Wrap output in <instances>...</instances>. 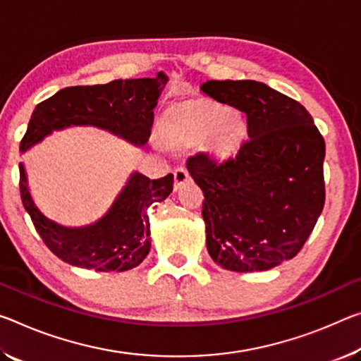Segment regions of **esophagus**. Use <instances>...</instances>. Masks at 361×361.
I'll list each match as a JSON object with an SVG mask.
<instances>
[{
	"label": "esophagus",
	"mask_w": 361,
	"mask_h": 361,
	"mask_svg": "<svg viewBox=\"0 0 361 361\" xmlns=\"http://www.w3.org/2000/svg\"><path fill=\"white\" fill-rule=\"evenodd\" d=\"M173 175H175V190H178V188H180L181 185H185V183H186L188 180H190V173H188L186 167L175 169Z\"/></svg>",
	"instance_id": "1"
}]
</instances>
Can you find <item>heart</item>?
Returning <instances> with one entry per match:
<instances>
[{
    "label": "heart",
    "mask_w": 361,
    "mask_h": 361,
    "mask_svg": "<svg viewBox=\"0 0 361 361\" xmlns=\"http://www.w3.org/2000/svg\"><path fill=\"white\" fill-rule=\"evenodd\" d=\"M247 128L236 111H225L219 102L192 99L171 107L165 116L164 138L169 142L197 141L212 156L230 157L241 146Z\"/></svg>",
    "instance_id": "obj_1"
}]
</instances>
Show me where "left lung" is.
Listing matches in <instances>:
<instances>
[{
    "instance_id": "left-lung-1",
    "label": "left lung",
    "mask_w": 361,
    "mask_h": 361,
    "mask_svg": "<svg viewBox=\"0 0 361 361\" xmlns=\"http://www.w3.org/2000/svg\"><path fill=\"white\" fill-rule=\"evenodd\" d=\"M201 90L247 118L238 154L188 159L204 192L207 250L230 271H265L304 247L324 205V140L307 109L254 80H209Z\"/></svg>"
}]
</instances>
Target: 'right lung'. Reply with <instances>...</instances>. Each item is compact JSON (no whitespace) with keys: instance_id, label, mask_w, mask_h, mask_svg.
<instances>
[{"instance_id":"right-lung-1","label":"right lung","mask_w":361,"mask_h":361,"mask_svg":"<svg viewBox=\"0 0 361 361\" xmlns=\"http://www.w3.org/2000/svg\"><path fill=\"white\" fill-rule=\"evenodd\" d=\"M167 82V75L159 72L154 78L114 80L106 85L57 91L35 107L20 151L30 149L53 130L71 125H93L136 146H145L151 136L154 107ZM19 171L22 204L47 247L68 265L96 271H127L146 259L151 250L147 209L167 199L173 190L171 173L149 180L136 171L102 219L88 226L67 228L38 210L22 164Z\"/></svg>"}]
</instances>
